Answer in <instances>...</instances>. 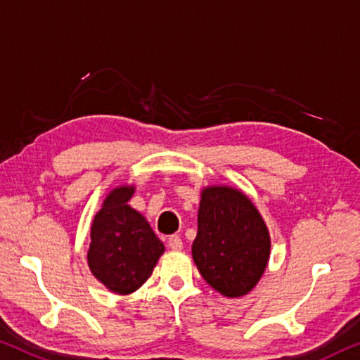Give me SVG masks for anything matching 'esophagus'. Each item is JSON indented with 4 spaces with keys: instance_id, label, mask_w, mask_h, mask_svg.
I'll return each instance as SVG.
<instances>
[{
    "instance_id": "34e87169",
    "label": "esophagus",
    "mask_w": 360,
    "mask_h": 360,
    "mask_svg": "<svg viewBox=\"0 0 360 360\" xmlns=\"http://www.w3.org/2000/svg\"><path fill=\"white\" fill-rule=\"evenodd\" d=\"M168 247L171 248V250H181L182 248V240H181V237L179 236H169L168 237Z\"/></svg>"
}]
</instances>
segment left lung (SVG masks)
Wrapping results in <instances>:
<instances>
[{"mask_svg": "<svg viewBox=\"0 0 360 360\" xmlns=\"http://www.w3.org/2000/svg\"><path fill=\"white\" fill-rule=\"evenodd\" d=\"M271 238L255 205L231 187H207L198 208L192 256L198 272L221 295H247L269 261Z\"/></svg>", "mask_w": 360, "mask_h": 360, "instance_id": "obj_1", "label": "left lung"}]
</instances>
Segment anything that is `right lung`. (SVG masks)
Segmentation results:
<instances>
[{"label":"right lung","mask_w":360,"mask_h":360,"mask_svg":"<svg viewBox=\"0 0 360 360\" xmlns=\"http://www.w3.org/2000/svg\"><path fill=\"white\" fill-rule=\"evenodd\" d=\"M133 192L127 186L113 189L91 226L89 269L118 295L136 292L165 252L149 222L128 205Z\"/></svg>","instance_id":"obj_1"}]
</instances>
